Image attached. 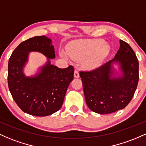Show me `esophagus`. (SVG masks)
I'll use <instances>...</instances> for the list:
<instances>
[{
    "label": "esophagus",
    "mask_w": 146,
    "mask_h": 146,
    "mask_svg": "<svg viewBox=\"0 0 146 146\" xmlns=\"http://www.w3.org/2000/svg\"><path fill=\"white\" fill-rule=\"evenodd\" d=\"M74 77L76 78H78L80 77V74H79V72H78V70H76L74 72Z\"/></svg>",
    "instance_id": "1"
}]
</instances>
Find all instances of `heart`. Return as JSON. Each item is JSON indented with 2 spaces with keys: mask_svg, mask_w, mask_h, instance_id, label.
<instances>
[{
  "mask_svg": "<svg viewBox=\"0 0 146 146\" xmlns=\"http://www.w3.org/2000/svg\"><path fill=\"white\" fill-rule=\"evenodd\" d=\"M111 48L102 39L77 40L67 45V53L60 51L61 57L68 60V55L76 61L83 60V66L87 69L99 66L110 54Z\"/></svg>",
  "mask_w": 146,
  "mask_h": 146,
  "instance_id": "1",
  "label": "heart"
}]
</instances>
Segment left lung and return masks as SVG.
Returning a JSON list of instances; mask_svg holds the SVG:
<instances>
[{
    "instance_id": "8db88e82",
    "label": "left lung",
    "mask_w": 146,
    "mask_h": 146,
    "mask_svg": "<svg viewBox=\"0 0 146 146\" xmlns=\"http://www.w3.org/2000/svg\"><path fill=\"white\" fill-rule=\"evenodd\" d=\"M80 76L89 108L100 114L111 113L124 109L132 100L139 79V62L130 46L120 40L113 60L92 71H81Z\"/></svg>"
}]
</instances>
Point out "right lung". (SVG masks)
I'll use <instances>...</instances> for the list:
<instances>
[{
    "label": "right lung",
    "mask_w": 146,
    "mask_h": 146,
    "mask_svg": "<svg viewBox=\"0 0 146 146\" xmlns=\"http://www.w3.org/2000/svg\"><path fill=\"white\" fill-rule=\"evenodd\" d=\"M38 52L47 57V62L33 76L23 72L29 53ZM52 40L36 36L24 41L16 48L8 62V86L12 98L22 111L35 116H46L62 107L67 89L73 80L72 66L60 68L51 64L55 59Z\"/></svg>",
    "instance_id": "obj_1"
}]
</instances>
